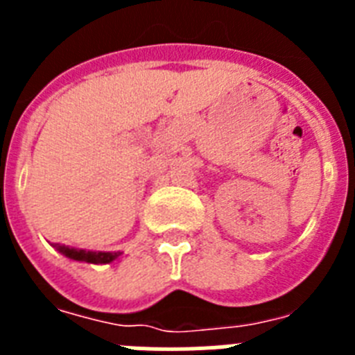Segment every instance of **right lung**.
I'll return each mask as SVG.
<instances>
[{
	"mask_svg": "<svg viewBox=\"0 0 355 355\" xmlns=\"http://www.w3.org/2000/svg\"><path fill=\"white\" fill-rule=\"evenodd\" d=\"M55 247L60 250L62 254H65L67 258L76 259V261L94 263V265H105V263H112L114 259L119 258L117 252H92V250H81V249L78 250L67 245H60V243H55Z\"/></svg>",
	"mask_w": 355,
	"mask_h": 355,
	"instance_id": "1",
	"label": "right lung"
}]
</instances>
